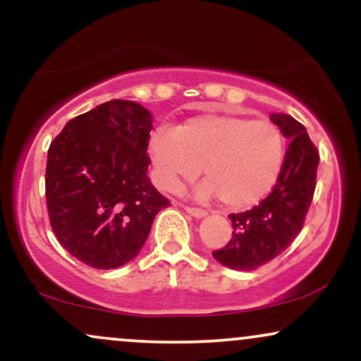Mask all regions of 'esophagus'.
Returning a JSON list of instances; mask_svg holds the SVG:
<instances>
[{
    "label": "esophagus",
    "instance_id": "obj_1",
    "mask_svg": "<svg viewBox=\"0 0 361 361\" xmlns=\"http://www.w3.org/2000/svg\"><path fill=\"white\" fill-rule=\"evenodd\" d=\"M181 207H183L186 212H188L195 219H204L207 215V210H204V209H195V207H188V205H181Z\"/></svg>",
    "mask_w": 361,
    "mask_h": 361
}]
</instances>
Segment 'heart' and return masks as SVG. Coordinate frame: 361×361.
<instances>
[{
  "label": "heart",
  "mask_w": 361,
  "mask_h": 361,
  "mask_svg": "<svg viewBox=\"0 0 361 361\" xmlns=\"http://www.w3.org/2000/svg\"><path fill=\"white\" fill-rule=\"evenodd\" d=\"M149 157L157 183L175 192L181 181L204 173L197 197L217 195L227 209H244L263 200L279 180L285 139L270 120L241 115H198L175 130L157 127L149 139Z\"/></svg>",
  "instance_id": "1"
}]
</instances>
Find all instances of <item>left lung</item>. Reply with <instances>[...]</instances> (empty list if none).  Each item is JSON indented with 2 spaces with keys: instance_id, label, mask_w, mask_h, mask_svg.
Listing matches in <instances>:
<instances>
[{
  "instance_id": "left-lung-1",
  "label": "left lung",
  "mask_w": 361,
  "mask_h": 361,
  "mask_svg": "<svg viewBox=\"0 0 361 361\" xmlns=\"http://www.w3.org/2000/svg\"><path fill=\"white\" fill-rule=\"evenodd\" d=\"M270 118L290 144L273 192L251 210L231 214L233 238L212 252L233 270H256L287 250L304 226L316 190L319 152L305 127L287 114H271Z\"/></svg>"
}]
</instances>
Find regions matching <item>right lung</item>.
Segmentation results:
<instances>
[{
    "label": "right lung",
    "mask_w": 361,
    "mask_h": 361,
    "mask_svg": "<svg viewBox=\"0 0 361 361\" xmlns=\"http://www.w3.org/2000/svg\"><path fill=\"white\" fill-rule=\"evenodd\" d=\"M152 115L111 100L69 120L47 152L45 197L52 231L69 255L114 270L139 255L169 205L147 176Z\"/></svg>",
    "instance_id": "obj_1"
}]
</instances>
